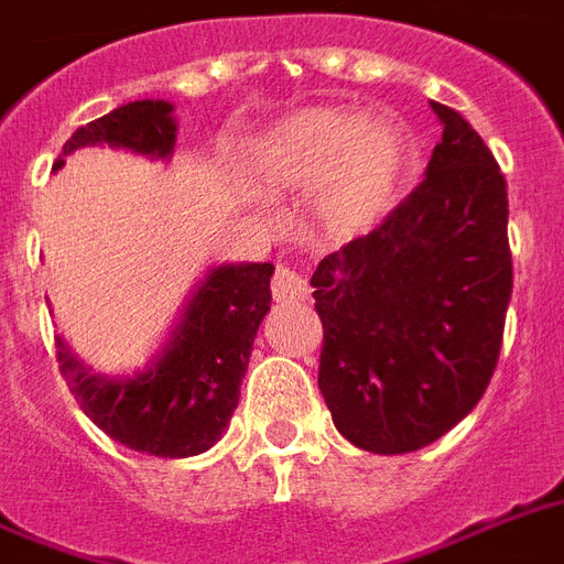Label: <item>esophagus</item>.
I'll list each match as a JSON object with an SVG mask.
<instances>
[{"instance_id": "1", "label": "esophagus", "mask_w": 564, "mask_h": 564, "mask_svg": "<svg viewBox=\"0 0 564 564\" xmlns=\"http://www.w3.org/2000/svg\"><path fill=\"white\" fill-rule=\"evenodd\" d=\"M272 295L278 304H295L307 299V281L295 269L278 265L272 278Z\"/></svg>"}]
</instances>
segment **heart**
I'll return each instance as SVG.
<instances>
[{
    "label": "heart",
    "mask_w": 564,
    "mask_h": 564,
    "mask_svg": "<svg viewBox=\"0 0 564 564\" xmlns=\"http://www.w3.org/2000/svg\"><path fill=\"white\" fill-rule=\"evenodd\" d=\"M406 152V131L389 113L304 108L254 137L246 163L263 193L310 189V221L322 237L354 239L392 210Z\"/></svg>",
    "instance_id": "1"
}]
</instances>
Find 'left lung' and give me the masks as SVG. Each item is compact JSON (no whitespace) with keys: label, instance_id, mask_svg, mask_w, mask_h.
Returning <instances> with one entry per match:
<instances>
[{"label":"left lung","instance_id":"left-lung-1","mask_svg":"<svg viewBox=\"0 0 564 564\" xmlns=\"http://www.w3.org/2000/svg\"><path fill=\"white\" fill-rule=\"evenodd\" d=\"M430 105L445 131L427 178L310 281L327 410L351 445L386 456L436 442L477 406L512 295L507 181L454 108Z\"/></svg>","mask_w":564,"mask_h":564}]
</instances>
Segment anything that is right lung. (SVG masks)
Wrapping results in <instances>:
<instances>
[{"instance_id":"obj_1","label":"right lung","mask_w":564,"mask_h":564,"mask_svg":"<svg viewBox=\"0 0 564 564\" xmlns=\"http://www.w3.org/2000/svg\"><path fill=\"white\" fill-rule=\"evenodd\" d=\"M172 105L128 101L78 128L52 170L84 145L131 149L166 161L175 149ZM272 263H228L204 274L178 327L145 371L96 375L55 336L57 369L84 415L119 445L152 456L184 459L210 451L239 403L257 327L272 304Z\"/></svg>"}]
</instances>
